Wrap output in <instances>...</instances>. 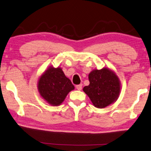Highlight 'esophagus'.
Returning a JSON list of instances; mask_svg holds the SVG:
<instances>
[{"mask_svg": "<svg viewBox=\"0 0 151 151\" xmlns=\"http://www.w3.org/2000/svg\"><path fill=\"white\" fill-rule=\"evenodd\" d=\"M76 88H77V90H79V91H81V89H82V84H79V85H77V86H76Z\"/></svg>", "mask_w": 151, "mask_h": 151, "instance_id": "1", "label": "esophagus"}]
</instances>
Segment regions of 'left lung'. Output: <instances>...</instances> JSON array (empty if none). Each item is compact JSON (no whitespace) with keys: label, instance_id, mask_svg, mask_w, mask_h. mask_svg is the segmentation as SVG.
Segmentation results:
<instances>
[{"label":"left lung","instance_id":"left-lung-1","mask_svg":"<svg viewBox=\"0 0 151 151\" xmlns=\"http://www.w3.org/2000/svg\"><path fill=\"white\" fill-rule=\"evenodd\" d=\"M89 85L83 91L96 108H104L115 102L121 91V83L113 70L107 68L92 70L88 74Z\"/></svg>","mask_w":151,"mask_h":151}]
</instances>
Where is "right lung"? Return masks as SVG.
<instances>
[{"instance_id": "obj_1", "label": "right lung", "mask_w": 151, "mask_h": 151, "mask_svg": "<svg viewBox=\"0 0 151 151\" xmlns=\"http://www.w3.org/2000/svg\"><path fill=\"white\" fill-rule=\"evenodd\" d=\"M38 91L41 97L52 106H58L65 101L71 91L74 89L70 79L61 68L50 66L39 78Z\"/></svg>"}]
</instances>
